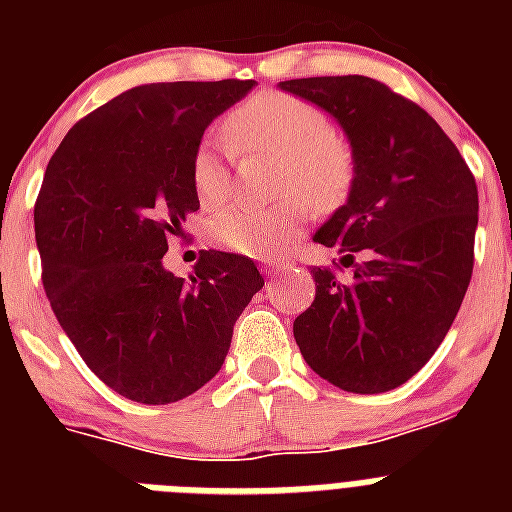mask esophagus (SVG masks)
<instances>
[{"mask_svg": "<svg viewBox=\"0 0 512 512\" xmlns=\"http://www.w3.org/2000/svg\"><path fill=\"white\" fill-rule=\"evenodd\" d=\"M264 264H266V269L271 271V274H277V271L287 269V266H289V261H287V259H266Z\"/></svg>", "mask_w": 512, "mask_h": 512, "instance_id": "34e87169", "label": "esophagus"}]
</instances>
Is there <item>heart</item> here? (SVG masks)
I'll list each match as a JSON object with an SVG mask.
<instances>
[{
    "mask_svg": "<svg viewBox=\"0 0 512 512\" xmlns=\"http://www.w3.org/2000/svg\"><path fill=\"white\" fill-rule=\"evenodd\" d=\"M225 138L238 151L277 153V189L289 194L269 210L225 207L210 223L217 246L243 256L269 259L282 251L312 210L328 212L343 205L356 179L354 148L330 128L318 104L284 92H259L238 104L223 122ZM189 182L202 207H220L230 194L228 158L215 143H200L189 158ZM303 199L300 201L299 197Z\"/></svg>",
    "mask_w": 512,
    "mask_h": 512,
    "instance_id": "obj_1",
    "label": "heart"
}]
</instances>
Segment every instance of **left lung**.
<instances>
[{"instance_id": "8db88e82", "label": "left lung", "mask_w": 512, "mask_h": 512, "mask_svg": "<svg viewBox=\"0 0 512 512\" xmlns=\"http://www.w3.org/2000/svg\"><path fill=\"white\" fill-rule=\"evenodd\" d=\"M279 87L336 117L356 156L348 202L312 241L343 253L341 266L364 251L351 282L336 266H312L315 300L297 315L295 341L312 372L341 390H395L436 354L467 295L474 174L441 125L382 81L312 76Z\"/></svg>"}]
</instances>
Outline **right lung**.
<instances>
[{"instance_id":"right-lung-1","label":"right lung","mask_w":512,"mask_h":512,"mask_svg":"<svg viewBox=\"0 0 512 512\" xmlns=\"http://www.w3.org/2000/svg\"><path fill=\"white\" fill-rule=\"evenodd\" d=\"M256 81L143 84L81 117L35 200L43 287L84 364L117 395L166 405L205 387L264 287L241 253L202 251L189 282L164 269L200 210L189 158Z\"/></svg>"}]
</instances>
